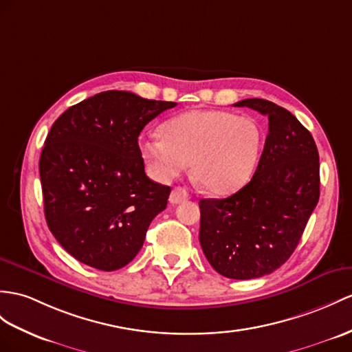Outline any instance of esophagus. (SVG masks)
<instances>
[{
  "label": "esophagus",
  "mask_w": 352,
  "mask_h": 352,
  "mask_svg": "<svg viewBox=\"0 0 352 352\" xmlns=\"http://www.w3.org/2000/svg\"><path fill=\"white\" fill-rule=\"evenodd\" d=\"M188 199H190V192H188L182 186L173 188V191H171V194H170V203H173V204L182 203Z\"/></svg>",
  "instance_id": "esophagus-1"
}]
</instances>
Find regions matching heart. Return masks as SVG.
Returning <instances> with one entry per match:
<instances>
[{
    "instance_id": "1",
    "label": "heart",
    "mask_w": 352,
    "mask_h": 352,
    "mask_svg": "<svg viewBox=\"0 0 352 352\" xmlns=\"http://www.w3.org/2000/svg\"><path fill=\"white\" fill-rule=\"evenodd\" d=\"M162 134L139 142L149 173L168 182L191 161L194 177L217 195L234 192L250 181L263 146V131L254 119L224 110H190L168 119Z\"/></svg>"
}]
</instances>
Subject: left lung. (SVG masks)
<instances>
[{"instance_id": "8db88e82", "label": "left lung", "mask_w": 352, "mask_h": 352, "mask_svg": "<svg viewBox=\"0 0 352 352\" xmlns=\"http://www.w3.org/2000/svg\"><path fill=\"white\" fill-rule=\"evenodd\" d=\"M269 118L252 179L227 199L200 200V245L219 275L254 279L275 272L297 248L320 199V155L312 134L284 107L246 98Z\"/></svg>"}]
</instances>
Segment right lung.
Masks as SVG:
<instances>
[{
    "instance_id": "1",
    "label": "right lung",
    "mask_w": 352,
    "mask_h": 352,
    "mask_svg": "<svg viewBox=\"0 0 352 352\" xmlns=\"http://www.w3.org/2000/svg\"><path fill=\"white\" fill-rule=\"evenodd\" d=\"M128 91H106L67 109L40 155L49 230L76 260L94 269L124 267L142 250L170 186L144 173L139 135L175 107Z\"/></svg>"
}]
</instances>
